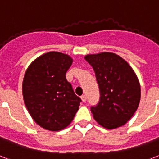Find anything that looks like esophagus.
Returning a JSON list of instances; mask_svg holds the SVG:
<instances>
[{"instance_id":"obj_1","label":"esophagus","mask_w":159,"mask_h":159,"mask_svg":"<svg viewBox=\"0 0 159 159\" xmlns=\"http://www.w3.org/2000/svg\"><path fill=\"white\" fill-rule=\"evenodd\" d=\"M81 99H82V101H83V102H86L87 98H86L85 95H83V96H81Z\"/></svg>"}]
</instances>
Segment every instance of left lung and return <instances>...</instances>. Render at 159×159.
Returning <instances> with one entry per match:
<instances>
[{
	"label": "left lung",
	"instance_id": "left-lung-1",
	"mask_svg": "<svg viewBox=\"0 0 159 159\" xmlns=\"http://www.w3.org/2000/svg\"><path fill=\"white\" fill-rule=\"evenodd\" d=\"M85 60L94 70L100 92L99 103L91 107L93 118L109 130L124 125L135 114L141 99V86L135 71L115 53L90 54Z\"/></svg>",
	"mask_w": 159,
	"mask_h": 159
}]
</instances>
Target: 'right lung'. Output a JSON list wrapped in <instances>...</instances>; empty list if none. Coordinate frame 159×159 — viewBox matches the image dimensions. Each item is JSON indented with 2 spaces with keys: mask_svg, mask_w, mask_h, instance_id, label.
Wrapping results in <instances>:
<instances>
[{
  "mask_svg": "<svg viewBox=\"0 0 159 159\" xmlns=\"http://www.w3.org/2000/svg\"><path fill=\"white\" fill-rule=\"evenodd\" d=\"M72 61L66 54L51 51L35 59L26 70L24 103L33 120L45 130L65 129L79 109L82 100L66 78Z\"/></svg>",
  "mask_w": 159,
  "mask_h": 159,
  "instance_id": "add662e5",
  "label": "right lung"
}]
</instances>
